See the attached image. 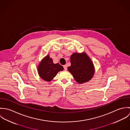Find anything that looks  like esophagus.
Segmentation results:
<instances>
[{"mask_svg":"<svg viewBox=\"0 0 130 130\" xmlns=\"http://www.w3.org/2000/svg\"><path fill=\"white\" fill-rule=\"evenodd\" d=\"M63 68L64 71H67V65H64L63 66Z\"/></svg>","mask_w":130,"mask_h":130,"instance_id":"1","label":"esophagus"}]
</instances>
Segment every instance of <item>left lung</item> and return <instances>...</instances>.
Listing matches in <instances>:
<instances>
[{
	"label": "left lung",
	"instance_id": "8db88e82",
	"mask_svg": "<svg viewBox=\"0 0 130 130\" xmlns=\"http://www.w3.org/2000/svg\"><path fill=\"white\" fill-rule=\"evenodd\" d=\"M71 63L68 71L77 83L82 84L92 79L94 68L92 61L85 53H74L71 56Z\"/></svg>",
	"mask_w": 130,
	"mask_h": 130
}]
</instances>
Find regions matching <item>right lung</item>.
Returning a JSON list of instances; mask_svg holds the SVG:
<instances>
[{
    "mask_svg": "<svg viewBox=\"0 0 130 130\" xmlns=\"http://www.w3.org/2000/svg\"><path fill=\"white\" fill-rule=\"evenodd\" d=\"M63 67L58 63H54L52 58L47 55L40 61L37 71L39 75L42 79L46 82H51L58 72L63 71Z\"/></svg>",
    "mask_w": 130,
    "mask_h": 130,
    "instance_id": "add662e5",
    "label": "right lung"
}]
</instances>
